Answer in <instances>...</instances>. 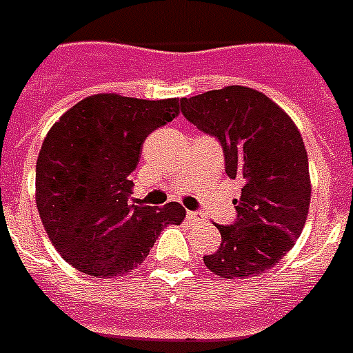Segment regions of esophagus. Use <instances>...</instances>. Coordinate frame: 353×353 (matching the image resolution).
I'll list each match as a JSON object with an SVG mask.
<instances>
[{
  "label": "esophagus",
  "mask_w": 353,
  "mask_h": 353,
  "mask_svg": "<svg viewBox=\"0 0 353 353\" xmlns=\"http://www.w3.org/2000/svg\"><path fill=\"white\" fill-rule=\"evenodd\" d=\"M187 219L188 220H194V222H203V214L198 211H187Z\"/></svg>",
  "instance_id": "1"
}]
</instances>
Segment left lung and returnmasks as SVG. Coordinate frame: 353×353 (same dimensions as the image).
I'll use <instances>...</instances> for the list:
<instances>
[{"label": "left lung", "instance_id": "left-lung-1", "mask_svg": "<svg viewBox=\"0 0 353 353\" xmlns=\"http://www.w3.org/2000/svg\"><path fill=\"white\" fill-rule=\"evenodd\" d=\"M181 112L220 142L225 174L242 181L235 222L216 225L222 244L203 263L225 279L261 276L294 246L307 219L311 181L302 134L272 99L239 85L183 98Z\"/></svg>", "mask_w": 353, "mask_h": 353}]
</instances>
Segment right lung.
<instances>
[{"label": "right lung", "mask_w": 353, "mask_h": 353, "mask_svg": "<svg viewBox=\"0 0 353 353\" xmlns=\"http://www.w3.org/2000/svg\"><path fill=\"white\" fill-rule=\"evenodd\" d=\"M179 99L96 94L81 99L46 134L37 161V207L51 244L79 272L118 278L146 259L185 209L133 205L131 172L152 131L172 122Z\"/></svg>", "instance_id": "obj_1"}]
</instances>
